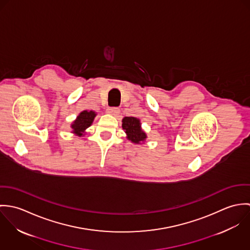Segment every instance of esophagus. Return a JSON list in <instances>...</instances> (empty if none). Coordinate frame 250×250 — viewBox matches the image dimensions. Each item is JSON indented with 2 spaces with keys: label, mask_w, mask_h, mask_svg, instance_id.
Segmentation results:
<instances>
[{
  "label": "esophagus",
  "mask_w": 250,
  "mask_h": 250,
  "mask_svg": "<svg viewBox=\"0 0 250 250\" xmlns=\"http://www.w3.org/2000/svg\"><path fill=\"white\" fill-rule=\"evenodd\" d=\"M107 113H109V114H112V115L116 116V115H118V114H119V112H120V109H119L118 107H108V108L107 109Z\"/></svg>",
  "instance_id": "34e87169"
}]
</instances>
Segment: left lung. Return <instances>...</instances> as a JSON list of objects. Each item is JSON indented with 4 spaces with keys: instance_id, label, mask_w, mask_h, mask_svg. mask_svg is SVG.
Segmentation results:
<instances>
[{
    "instance_id": "8db88e82",
    "label": "left lung",
    "mask_w": 250,
    "mask_h": 250,
    "mask_svg": "<svg viewBox=\"0 0 250 250\" xmlns=\"http://www.w3.org/2000/svg\"><path fill=\"white\" fill-rule=\"evenodd\" d=\"M122 128L128 136V139L134 143H141L146 139L145 133L142 130L140 119L132 116H126L122 120Z\"/></svg>"
}]
</instances>
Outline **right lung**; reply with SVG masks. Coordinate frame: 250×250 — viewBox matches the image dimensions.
Listing matches in <instances>:
<instances>
[{"mask_svg": "<svg viewBox=\"0 0 250 250\" xmlns=\"http://www.w3.org/2000/svg\"><path fill=\"white\" fill-rule=\"evenodd\" d=\"M95 115H96V113L92 110L82 111L71 125L73 133L77 134V136H79V137H82L84 130L86 128H88L91 125V123L93 122Z\"/></svg>", "mask_w": 250, "mask_h": 250, "instance_id": "1", "label": "right lung"}]
</instances>
